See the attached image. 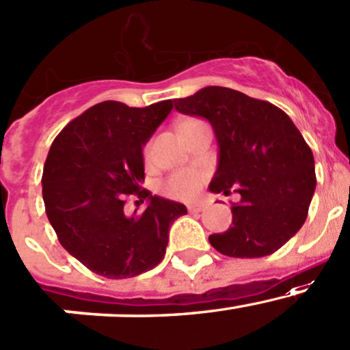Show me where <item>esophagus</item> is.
Returning <instances> with one entry per match:
<instances>
[{"instance_id":"esophagus-1","label":"esophagus","mask_w":350,"mask_h":350,"mask_svg":"<svg viewBox=\"0 0 350 350\" xmlns=\"http://www.w3.org/2000/svg\"><path fill=\"white\" fill-rule=\"evenodd\" d=\"M202 209H204V204H202V202H191V204H187V211L193 214L201 213Z\"/></svg>"}]
</instances>
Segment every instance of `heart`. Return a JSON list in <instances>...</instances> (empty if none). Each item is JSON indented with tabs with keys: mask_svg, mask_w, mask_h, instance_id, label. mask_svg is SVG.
Instances as JSON below:
<instances>
[{
	"mask_svg": "<svg viewBox=\"0 0 350 350\" xmlns=\"http://www.w3.org/2000/svg\"><path fill=\"white\" fill-rule=\"evenodd\" d=\"M144 157L151 154V144L144 146ZM206 181L204 172L199 169H181L169 174L161 183V193L176 201H191L201 191L202 184Z\"/></svg>",
	"mask_w": 350,
	"mask_h": 350,
	"instance_id": "obj_1",
	"label": "heart"
}]
</instances>
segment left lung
<instances>
[{
  "instance_id": "obj_1",
  "label": "left lung",
  "mask_w": 350,
  "mask_h": 350,
  "mask_svg": "<svg viewBox=\"0 0 350 350\" xmlns=\"http://www.w3.org/2000/svg\"><path fill=\"white\" fill-rule=\"evenodd\" d=\"M176 109L206 118L216 133L219 166L213 193L241 194L232 226L209 243L229 257H264L304 224L316 189L314 156L278 106L231 90L207 86L174 101Z\"/></svg>"
}]
</instances>
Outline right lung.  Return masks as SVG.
<instances>
[{"mask_svg":"<svg viewBox=\"0 0 350 350\" xmlns=\"http://www.w3.org/2000/svg\"><path fill=\"white\" fill-rule=\"evenodd\" d=\"M171 109V99L146 107L103 101L64 126L49 148L41 179L46 216L61 245L103 278H134L156 267L169 228L187 214L181 202L141 187L143 146ZM129 195L150 206L128 217Z\"/></svg>","mask_w":350,"mask_h":350,"instance_id":"add662e5","label":"right lung"}]
</instances>
